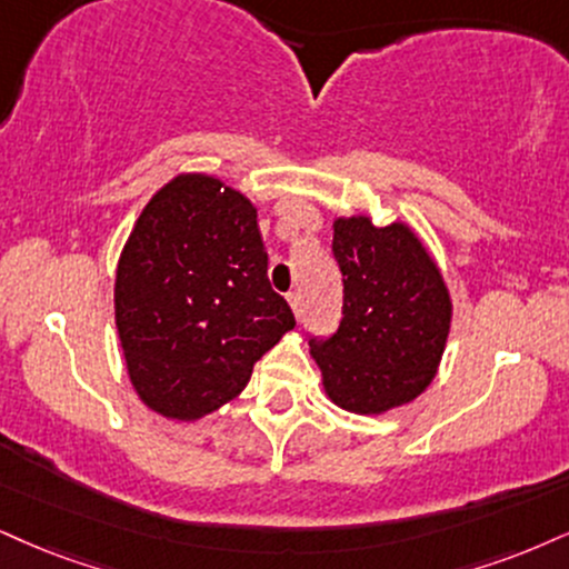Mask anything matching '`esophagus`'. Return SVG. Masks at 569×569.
<instances>
[{
	"label": "esophagus",
	"instance_id": "34e87169",
	"mask_svg": "<svg viewBox=\"0 0 569 569\" xmlns=\"http://www.w3.org/2000/svg\"><path fill=\"white\" fill-rule=\"evenodd\" d=\"M287 303H290L292 313H296V317H300V313H303V298H300V292H290V296H287Z\"/></svg>",
	"mask_w": 569,
	"mask_h": 569
}]
</instances>
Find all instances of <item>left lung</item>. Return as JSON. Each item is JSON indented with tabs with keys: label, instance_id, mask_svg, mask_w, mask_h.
Here are the masks:
<instances>
[{
	"label": "left lung",
	"instance_id": "8db88e82",
	"mask_svg": "<svg viewBox=\"0 0 569 569\" xmlns=\"http://www.w3.org/2000/svg\"><path fill=\"white\" fill-rule=\"evenodd\" d=\"M332 229L342 321L332 338L311 342V359L329 401L377 417L430 388L451 332V292L409 223L377 227L359 213L338 216Z\"/></svg>",
	"mask_w": 569,
	"mask_h": 569
}]
</instances>
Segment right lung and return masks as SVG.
<instances>
[{"instance_id": "obj_1", "label": "right lung", "mask_w": 569, "mask_h": 569, "mask_svg": "<svg viewBox=\"0 0 569 569\" xmlns=\"http://www.w3.org/2000/svg\"><path fill=\"white\" fill-rule=\"evenodd\" d=\"M258 208L210 173L147 200L116 269V327L131 388L171 422H198L248 385L296 327L269 284Z\"/></svg>"}]
</instances>
